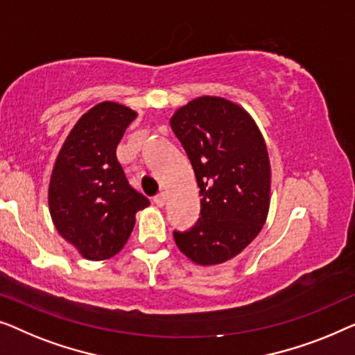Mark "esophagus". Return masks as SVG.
<instances>
[{"instance_id": "1", "label": "esophagus", "mask_w": 355, "mask_h": 355, "mask_svg": "<svg viewBox=\"0 0 355 355\" xmlns=\"http://www.w3.org/2000/svg\"><path fill=\"white\" fill-rule=\"evenodd\" d=\"M166 201H167V193L166 191H161L156 198H154V202H156V206H159V207L166 206Z\"/></svg>"}]
</instances>
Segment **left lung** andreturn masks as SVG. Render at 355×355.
Masks as SVG:
<instances>
[{"label": "left lung", "instance_id": "1", "mask_svg": "<svg viewBox=\"0 0 355 355\" xmlns=\"http://www.w3.org/2000/svg\"><path fill=\"white\" fill-rule=\"evenodd\" d=\"M171 127L201 194L196 225L173 238L198 266L227 262L257 236L268 216L272 172L261 130L246 109L220 96L178 107Z\"/></svg>", "mask_w": 355, "mask_h": 355}]
</instances>
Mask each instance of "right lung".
I'll return each instance as SVG.
<instances>
[{
	"label": "right lung",
	"instance_id": "obj_1",
	"mask_svg": "<svg viewBox=\"0 0 355 355\" xmlns=\"http://www.w3.org/2000/svg\"><path fill=\"white\" fill-rule=\"evenodd\" d=\"M138 114L103 101L78 119L67 135L48 188L59 234L88 261H106L125 246L135 216L149 199L130 187L117 161V144Z\"/></svg>",
	"mask_w": 355,
	"mask_h": 355
}]
</instances>
